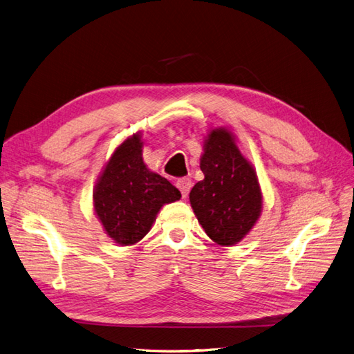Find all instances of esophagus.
Returning a JSON list of instances; mask_svg holds the SVG:
<instances>
[{
	"label": "esophagus",
	"mask_w": 354,
	"mask_h": 354,
	"mask_svg": "<svg viewBox=\"0 0 354 354\" xmlns=\"http://www.w3.org/2000/svg\"><path fill=\"white\" fill-rule=\"evenodd\" d=\"M176 185H177V187L180 189V192H181V195H183V198H186V196L189 195L190 189H192V181H190V178L181 177V178H178V180L176 181Z\"/></svg>",
	"instance_id": "1"
}]
</instances>
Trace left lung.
Returning <instances> with one entry per match:
<instances>
[{"label": "left lung", "mask_w": 354, "mask_h": 354, "mask_svg": "<svg viewBox=\"0 0 354 354\" xmlns=\"http://www.w3.org/2000/svg\"><path fill=\"white\" fill-rule=\"evenodd\" d=\"M201 169L205 178L190 190V205L208 236L218 245L241 242L261 212V190L233 134L212 130L203 145Z\"/></svg>", "instance_id": "left-lung-1"}]
</instances>
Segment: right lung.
Wrapping results in <instances>:
<instances>
[{
  "instance_id": "obj_1",
  "label": "right lung",
  "mask_w": 354,
  "mask_h": 354,
  "mask_svg": "<svg viewBox=\"0 0 354 354\" xmlns=\"http://www.w3.org/2000/svg\"><path fill=\"white\" fill-rule=\"evenodd\" d=\"M142 147L138 134L116 147L94 189L95 214L106 233L120 245L143 239L160 207L181 198L167 178L147 169Z\"/></svg>"
}]
</instances>
